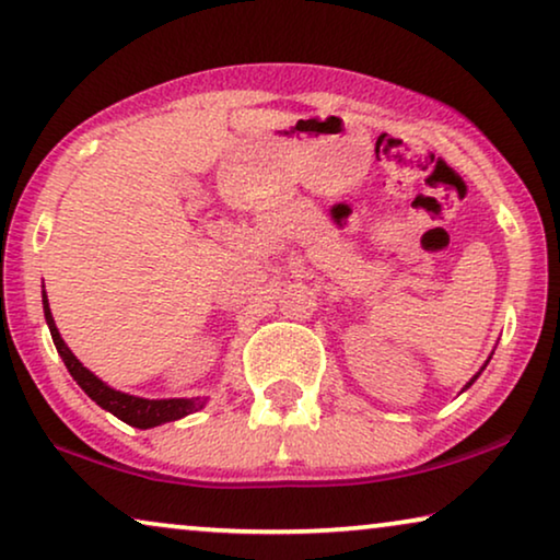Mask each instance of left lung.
<instances>
[{
    "label": "left lung",
    "instance_id": "1",
    "mask_svg": "<svg viewBox=\"0 0 560 560\" xmlns=\"http://www.w3.org/2000/svg\"><path fill=\"white\" fill-rule=\"evenodd\" d=\"M489 359H492V357H489ZM485 366H487V364H485ZM477 377H479V374H474V377L469 380V385H466V387H471V385H474V380H477ZM466 387H464V389H466Z\"/></svg>",
    "mask_w": 560,
    "mask_h": 560
}]
</instances>
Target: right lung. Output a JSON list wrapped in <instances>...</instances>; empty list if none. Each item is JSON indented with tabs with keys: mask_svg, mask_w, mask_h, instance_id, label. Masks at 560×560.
Masks as SVG:
<instances>
[{
	"mask_svg": "<svg viewBox=\"0 0 560 560\" xmlns=\"http://www.w3.org/2000/svg\"><path fill=\"white\" fill-rule=\"evenodd\" d=\"M43 311H45V320H48L52 343H56L60 359L71 372V377L79 382L83 393H86L91 400H94L98 408L109 410L112 416H117L125 423L135 425V428H155L160 423H171V420L186 418L190 412L201 410L206 405V397H173V400H144V397H135L127 393H119L96 377L94 372H89L79 359L73 357V351L66 347V341L60 339L56 320H52L50 305H48V295L43 290Z\"/></svg>",
	"mask_w": 560,
	"mask_h": 560,
	"instance_id": "obj_1",
	"label": "right lung"
}]
</instances>
